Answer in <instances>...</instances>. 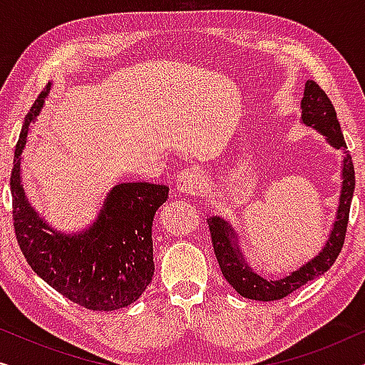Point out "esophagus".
Listing matches in <instances>:
<instances>
[{
	"label": "esophagus",
	"mask_w": 365,
	"mask_h": 365,
	"mask_svg": "<svg viewBox=\"0 0 365 365\" xmlns=\"http://www.w3.org/2000/svg\"><path fill=\"white\" fill-rule=\"evenodd\" d=\"M204 184L202 173L199 169L189 168L178 174L176 189L179 194H187V196H197L201 192Z\"/></svg>",
	"instance_id": "34e87169"
}]
</instances>
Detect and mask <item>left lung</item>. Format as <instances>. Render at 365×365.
I'll use <instances>...</instances> for the list:
<instances>
[{
  "label": "left lung",
  "mask_w": 365,
  "mask_h": 365,
  "mask_svg": "<svg viewBox=\"0 0 365 365\" xmlns=\"http://www.w3.org/2000/svg\"><path fill=\"white\" fill-rule=\"evenodd\" d=\"M301 109L302 124L316 129L317 133L326 136L327 143L332 148L341 149L344 154L341 173L342 184L336 221L332 224L331 234H329L321 252L286 277L264 279L247 264L241 247H239L237 234L231 226V222L219 216H212L207 219L209 231H211L214 244V252H216L222 276L236 289L237 294H241L242 297L252 299V301L269 302L284 299L291 292L297 291L299 287H302L306 282L322 276L336 262L339 252H341L344 246V239H346L349 211H351L354 187H356V173H354L352 158L347 151L346 141H344L341 124L337 121L336 109H334L327 94L319 88V84L311 81V79H309L306 83V88H304Z\"/></svg>",
  "instance_id": "8db88e82"
}]
</instances>
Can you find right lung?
<instances>
[{"mask_svg":"<svg viewBox=\"0 0 365 365\" xmlns=\"http://www.w3.org/2000/svg\"><path fill=\"white\" fill-rule=\"evenodd\" d=\"M49 91L51 83L28 113L14 149L9 182L14 232L33 271L59 294L91 311H118L138 301L153 281V221L168 201L169 187L116 184L86 229L68 234L49 226L29 204L21 181L29 124L36 121Z\"/></svg>","mask_w":365,"mask_h":365,"instance_id":"right-lung-1","label":"right lung"}]
</instances>
